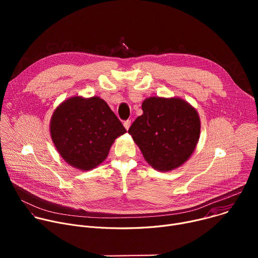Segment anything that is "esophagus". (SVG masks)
<instances>
[{
    "instance_id": "34e87169",
    "label": "esophagus",
    "mask_w": 258,
    "mask_h": 258,
    "mask_svg": "<svg viewBox=\"0 0 258 258\" xmlns=\"http://www.w3.org/2000/svg\"><path fill=\"white\" fill-rule=\"evenodd\" d=\"M131 124H132V121H131V120H125V121L123 122V125H124V127H125L126 130H128V128H130Z\"/></svg>"
}]
</instances>
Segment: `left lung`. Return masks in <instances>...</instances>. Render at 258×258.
Listing matches in <instances>:
<instances>
[{"mask_svg":"<svg viewBox=\"0 0 258 258\" xmlns=\"http://www.w3.org/2000/svg\"><path fill=\"white\" fill-rule=\"evenodd\" d=\"M128 130L145 160L158 171L185 163L196 149L201 122L197 110L180 98L149 97Z\"/></svg>","mask_w":258,"mask_h":258,"instance_id":"8db88e82","label":"left lung"}]
</instances>
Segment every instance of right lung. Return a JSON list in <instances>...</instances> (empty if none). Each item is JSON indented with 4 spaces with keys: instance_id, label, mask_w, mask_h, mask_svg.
I'll list each match as a JSON object with an SVG mask.
<instances>
[{
    "instance_id": "add662e5",
    "label": "right lung",
    "mask_w": 258,
    "mask_h": 258,
    "mask_svg": "<svg viewBox=\"0 0 258 258\" xmlns=\"http://www.w3.org/2000/svg\"><path fill=\"white\" fill-rule=\"evenodd\" d=\"M126 133L100 97H70L53 112L50 134L60 156L72 167L91 170L108 156L115 139Z\"/></svg>"
}]
</instances>
